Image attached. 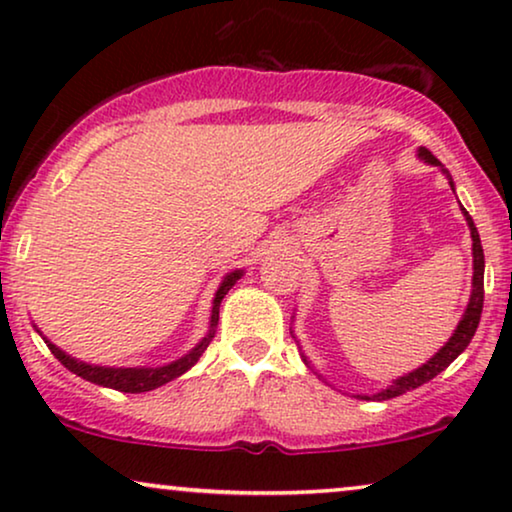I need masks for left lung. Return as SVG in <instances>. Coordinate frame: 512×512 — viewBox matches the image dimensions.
<instances>
[{"label":"left lung","instance_id":"left-lung-1","mask_svg":"<svg viewBox=\"0 0 512 512\" xmlns=\"http://www.w3.org/2000/svg\"><path fill=\"white\" fill-rule=\"evenodd\" d=\"M419 158H424L429 165H440V160L433 156L429 149H419ZM443 167V165H440ZM443 172L447 174V170L443 167ZM450 186L454 188V184L450 181ZM461 212H464L466 221H468V228H471V237H473V291H471V300H468V307L464 312V317H461L457 331L452 333V338L445 342V347L438 349V354L433 356L424 363L422 368L412 370V373L398 377L389 384L387 389L377 391L373 396H361V398H375V401H389V398H396L405 394V391L410 389H417L426 384L429 380H433L438 373H443V370L450 366V363L457 359V356L464 352L468 347V342L473 340L475 331H478V324H480V314H482V303H485V254H482V244H480V235H478V228H475V223L471 219V214L466 212L464 207H461ZM307 361V359H303Z\"/></svg>","mask_w":512,"mask_h":512}]
</instances>
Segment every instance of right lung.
I'll list each match as a JSON object with an SVG mask.
<instances>
[{
	"label": "right lung",
	"mask_w": 512,
	"mask_h": 512,
	"mask_svg": "<svg viewBox=\"0 0 512 512\" xmlns=\"http://www.w3.org/2000/svg\"><path fill=\"white\" fill-rule=\"evenodd\" d=\"M242 277V270H235L226 275L223 279L219 291H216L214 296V305H212V321H209V333L202 338L198 345H195L191 352L186 356H181V359L167 363V366H160V368H104V366H90V363H83V361H76L72 356L62 352L60 347H55L51 340L44 342L51 349V354L58 359L62 366L67 370H72L74 375L83 377V380L93 382V384H100V387H109V389H118V391H125V394H142V391H151V389H158L163 387V384L172 382L174 377L184 375L188 368H193L198 359L202 356V352L209 347V342L214 338V328L219 324V307H221V300L226 293L233 289V284L237 279Z\"/></svg>",
	"instance_id": "right-lung-1"
}]
</instances>
